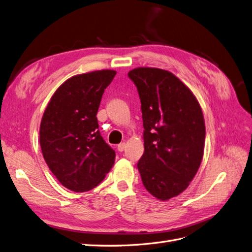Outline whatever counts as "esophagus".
Masks as SVG:
<instances>
[{"mask_svg":"<svg viewBox=\"0 0 252 252\" xmlns=\"http://www.w3.org/2000/svg\"><path fill=\"white\" fill-rule=\"evenodd\" d=\"M126 149V143L122 142V143H119V145L117 146V150L119 151V152H124Z\"/></svg>","mask_w":252,"mask_h":252,"instance_id":"1","label":"esophagus"}]
</instances>
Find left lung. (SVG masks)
Here are the masks:
<instances>
[{
    "mask_svg": "<svg viewBox=\"0 0 252 252\" xmlns=\"http://www.w3.org/2000/svg\"><path fill=\"white\" fill-rule=\"evenodd\" d=\"M141 102L145 153L137 168L145 188L160 200L187 189L203 159L205 121L193 93L164 69L138 67L127 74Z\"/></svg>",
    "mask_w": 252,
    "mask_h": 252,
    "instance_id": "obj_1",
    "label": "left lung"
}]
</instances>
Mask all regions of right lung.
Masks as SVG:
<instances>
[{"mask_svg": "<svg viewBox=\"0 0 252 252\" xmlns=\"http://www.w3.org/2000/svg\"><path fill=\"white\" fill-rule=\"evenodd\" d=\"M111 69L69 78L56 91L40 126V145L48 168L65 188L85 192L103 181L115 151L99 131L97 112Z\"/></svg>", "mask_w": 252, "mask_h": 252, "instance_id": "obj_1", "label": "right lung"}]
</instances>
